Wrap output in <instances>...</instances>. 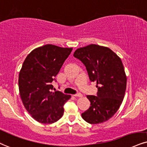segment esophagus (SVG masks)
I'll return each instance as SVG.
<instances>
[{"label":"esophagus","mask_w":147,"mask_h":147,"mask_svg":"<svg viewBox=\"0 0 147 147\" xmlns=\"http://www.w3.org/2000/svg\"><path fill=\"white\" fill-rule=\"evenodd\" d=\"M74 97H82V95L81 93H77V94H75V95H74Z\"/></svg>","instance_id":"1"}]
</instances>
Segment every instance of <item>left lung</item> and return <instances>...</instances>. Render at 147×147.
Segmentation results:
<instances>
[{"instance_id": "8db88e82", "label": "left lung", "mask_w": 147, "mask_h": 147, "mask_svg": "<svg viewBox=\"0 0 147 147\" xmlns=\"http://www.w3.org/2000/svg\"><path fill=\"white\" fill-rule=\"evenodd\" d=\"M74 57L82 62L91 82H97V96L87 95L90 106L82 114L90 124L106 122L120 108L125 93L127 77L122 61L107 47L96 44L77 49Z\"/></svg>"}]
</instances>
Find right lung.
Segmentation results:
<instances>
[{
  "instance_id": "1",
  "label": "right lung",
  "mask_w": 147,
  "mask_h": 147,
  "mask_svg": "<svg viewBox=\"0 0 147 147\" xmlns=\"http://www.w3.org/2000/svg\"><path fill=\"white\" fill-rule=\"evenodd\" d=\"M72 50L47 44L34 49L24 61L18 79L20 95L28 113L41 123L59 120L63 106L71 98L60 91L52 92V82Z\"/></svg>"
}]
</instances>
